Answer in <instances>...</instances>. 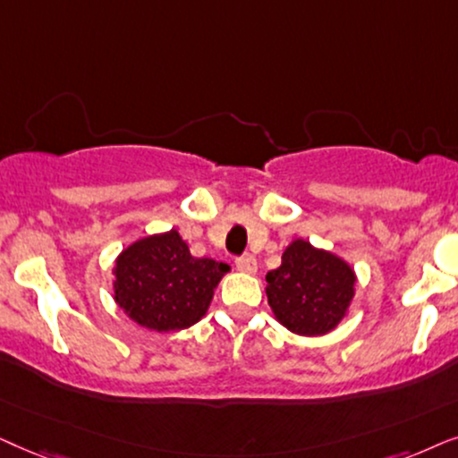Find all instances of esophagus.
Wrapping results in <instances>:
<instances>
[{
  "label": "esophagus",
  "instance_id": "obj_1",
  "mask_svg": "<svg viewBox=\"0 0 458 458\" xmlns=\"http://www.w3.org/2000/svg\"><path fill=\"white\" fill-rule=\"evenodd\" d=\"M236 267L245 274H253L255 270H258V259H255L251 253H245V255H241V258H236Z\"/></svg>",
  "mask_w": 458,
  "mask_h": 458
}]
</instances>
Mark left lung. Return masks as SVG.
Wrapping results in <instances>:
<instances>
[{
    "instance_id": "8db88e82",
    "label": "left lung",
    "mask_w": 458,
    "mask_h": 458,
    "mask_svg": "<svg viewBox=\"0 0 458 458\" xmlns=\"http://www.w3.org/2000/svg\"><path fill=\"white\" fill-rule=\"evenodd\" d=\"M267 303L289 331L325 335L344 318L353 297L352 267L306 241H293L283 264L267 272Z\"/></svg>"
}]
</instances>
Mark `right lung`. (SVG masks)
<instances>
[{
    "label": "right lung",
    "mask_w": 458,
    "mask_h": 458,
    "mask_svg": "<svg viewBox=\"0 0 458 458\" xmlns=\"http://www.w3.org/2000/svg\"><path fill=\"white\" fill-rule=\"evenodd\" d=\"M228 266L192 258L175 230L133 242L114 267V300L138 325L180 331L207 312L213 289Z\"/></svg>",
    "instance_id": "1"
}]
</instances>
